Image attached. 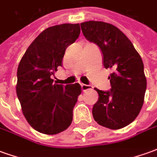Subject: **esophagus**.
Segmentation results:
<instances>
[{
    "instance_id": "1",
    "label": "esophagus",
    "mask_w": 157,
    "mask_h": 157,
    "mask_svg": "<svg viewBox=\"0 0 157 157\" xmlns=\"http://www.w3.org/2000/svg\"><path fill=\"white\" fill-rule=\"evenodd\" d=\"M82 86V90L83 92H85V91H87L89 89H92V86L90 85H86V84H82L81 85Z\"/></svg>"
}]
</instances>
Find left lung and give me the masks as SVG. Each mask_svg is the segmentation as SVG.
Wrapping results in <instances>:
<instances>
[{
  "label": "left lung",
  "mask_w": 157,
  "mask_h": 157,
  "mask_svg": "<svg viewBox=\"0 0 157 157\" xmlns=\"http://www.w3.org/2000/svg\"><path fill=\"white\" fill-rule=\"evenodd\" d=\"M83 35L101 49L102 63L112 69L111 89L98 93L92 115L98 124L111 129L128 125L140 112L146 90L143 61L130 40L119 29L107 22L89 21L81 23Z\"/></svg>",
  "instance_id": "1"
}]
</instances>
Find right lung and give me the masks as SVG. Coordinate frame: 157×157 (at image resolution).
<instances>
[{
  "label": "right lung",
  "instance_id": "obj_1",
  "mask_svg": "<svg viewBox=\"0 0 157 157\" xmlns=\"http://www.w3.org/2000/svg\"><path fill=\"white\" fill-rule=\"evenodd\" d=\"M80 32L78 23L49 27L29 45L19 63L16 88L23 115L45 135L59 134L71 124L81 86L59 85L50 76L62 66L65 49Z\"/></svg>",
  "mask_w": 157,
  "mask_h": 157
}]
</instances>
